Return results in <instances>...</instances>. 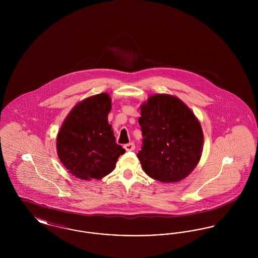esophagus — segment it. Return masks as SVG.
I'll return each instance as SVG.
<instances>
[{"mask_svg":"<svg viewBox=\"0 0 258 258\" xmlns=\"http://www.w3.org/2000/svg\"><path fill=\"white\" fill-rule=\"evenodd\" d=\"M123 148L125 149V151H134L135 149V145L134 143H128V144H125Z\"/></svg>","mask_w":258,"mask_h":258,"instance_id":"obj_1","label":"esophagus"}]
</instances>
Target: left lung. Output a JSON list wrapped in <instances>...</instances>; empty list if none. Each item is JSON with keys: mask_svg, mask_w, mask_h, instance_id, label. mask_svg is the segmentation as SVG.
Wrapping results in <instances>:
<instances>
[{"mask_svg": "<svg viewBox=\"0 0 258 258\" xmlns=\"http://www.w3.org/2000/svg\"><path fill=\"white\" fill-rule=\"evenodd\" d=\"M143 145L137 154L149 177L162 183L182 181L197 167L204 136L198 119L171 95L156 94L140 106Z\"/></svg>", "mask_w": 258, "mask_h": 258, "instance_id": "obj_1", "label": "left lung"}]
</instances>
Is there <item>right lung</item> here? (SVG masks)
I'll use <instances>...</instances> for the list:
<instances>
[{
	"mask_svg": "<svg viewBox=\"0 0 258 258\" xmlns=\"http://www.w3.org/2000/svg\"><path fill=\"white\" fill-rule=\"evenodd\" d=\"M112 103L101 93L78 102L66 117L57 135V154L62 165L81 180H100L114 170L125 150L118 145L108 113Z\"/></svg>",
	"mask_w": 258,
	"mask_h": 258,
	"instance_id": "add662e5",
	"label": "right lung"
}]
</instances>
